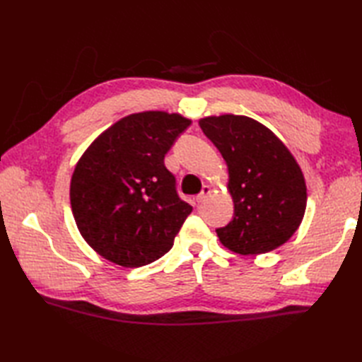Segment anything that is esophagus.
Returning <instances> with one entry per match:
<instances>
[{
  "instance_id": "1",
  "label": "esophagus",
  "mask_w": 362,
  "mask_h": 362,
  "mask_svg": "<svg viewBox=\"0 0 362 362\" xmlns=\"http://www.w3.org/2000/svg\"><path fill=\"white\" fill-rule=\"evenodd\" d=\"M210 194H211V187H209V185H204V188H202L201 193L197 194V202H205V201H206V197H209Z\"/></svg>"
}]
</instances>
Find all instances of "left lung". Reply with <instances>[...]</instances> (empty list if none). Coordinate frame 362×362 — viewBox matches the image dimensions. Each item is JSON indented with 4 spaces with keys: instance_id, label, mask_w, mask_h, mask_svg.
<instances>
[{
    "instance_id": "obj_1",
    "label": "left lung",
    "mask_w": 362,
    "mask_h": 362,
    "mask_svg": "<svg viewBox=\"0 0 362 362\" xmlns=\"http://www.w3.org/2000/svg\"><path fill=\"white\" fill-rule=\"evenodd\" d=\"M224 158L233 219L218 228L219 241L240 255H259L280 247L302 224L306 183L291 151L271 129L244 115L199 119Z\"/></svg>"
}]
</instances>
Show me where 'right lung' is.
<instances>
[{
	"label": "right lung",
	"mask_w": 362,
	"mask_h": 362,
	"mask_svg": "<svg viewBox=\"0 0 362 362\" xmlns=\"http://www.w3.org/2000/svg\"><path fill=\"white\" fill-rule=\"evenodd\" d=\"M189 124L180 113H132L82 153L71 175L70 202L76 226L98 255L140 267L173 247L193 206L177 196L163 160Z\"/></svg>",
	"instance_id": "right-lung-1"
}]
</instances>
